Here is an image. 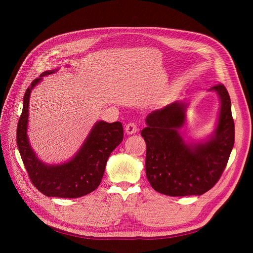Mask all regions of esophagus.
Returning a JSON list of instances; mask_svg holds the SVG:
<instances>
[{"label": "esophagus", "mask_w": 253, "mask_h": 253, "mask_svg": "<svg viewBox=\"0 0 253 253\" xmlns=\"http://www.w3.org/2000/svg\"><path fill=\"white\" fill-rule=\"evenodd\" d=\"M138 128H137V124L135 122H130L126 125V128H125V131L127 134H132V133H135V132H137Z\"/></svg>", "instance_id": "obj_1"}]
</instances>
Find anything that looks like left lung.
Returning a JSON list of instances; mask_svg holds the SVG:
<instances>
[{
	"instance_id": "left-lung-1",
	"label": "left lung",
	"mask_w": 253,
	"mask_h": 253,
	"mask_svg": "<svg viewBox=\"0 0 253 253\" xmlns=\"http://www.w3.org/2000/svg\"><path fill=\"white\" fill-rule=\"evenodd\" d=\"M220 96V114L214 136L203 144L188 145L178 131L187 104L175 101L152 112L141 130L147 143L145 172L158 193L183 197L202 195L219 180L235 142L231 98L223 84L211 88Z\"/></svg>"
}]
</instances>
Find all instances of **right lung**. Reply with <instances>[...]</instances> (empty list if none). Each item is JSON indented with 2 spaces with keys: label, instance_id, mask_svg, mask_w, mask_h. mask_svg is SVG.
I'll list each match as a JSON object with an SVG mask.
<instances>
[{
  "label": "right lung",
  "instance_id": "obj_1",
  "mask_svg": "<svg viewBox=\"0 0 253 253\" xmlns=\"http://www.w3.org/2000/svg\"><path fill=\"white\" fill-rule=\"evenodd\" d=\"M54 72L42 73L25 91L22 113L17 124V147L30 180L38 191L48 197L79 198L96 190L100 184L106 161L123 140V126L120 122L99 121L93 127L81 150L70 162L48 166L39 161L26 135L30 94L43 76Z\"/></svg>",
  "mask_w": 253,
  "mask_h": 253
}]
</instances>
